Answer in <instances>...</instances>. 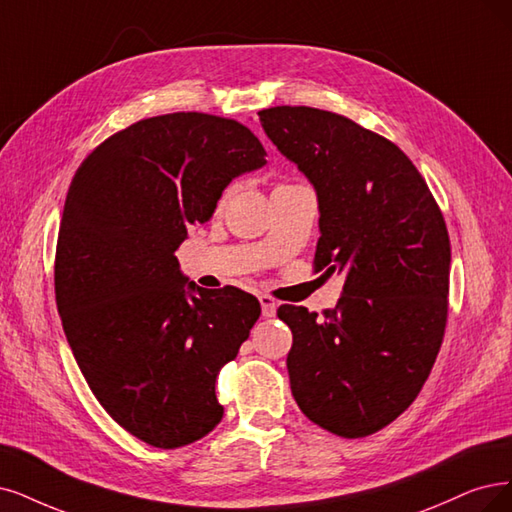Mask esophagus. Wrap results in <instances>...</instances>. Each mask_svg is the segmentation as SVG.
Here are the masks:
<instances>
[{"mask_svg": "<svg viewBox=\"0 0 512 512\" xmlns=\"http://www.w3.org/2000/svg\"><path fill=\"white\" fill-rule=\"evenodd\" d=\"M259 304H261V314L266 318H272L276 314V299L270 295H259Z\"/></svg>", "mask_w": 512, "mask_h": 512, "instance_id": "esophagus-1", "label": "esophagus"}]
</instances>
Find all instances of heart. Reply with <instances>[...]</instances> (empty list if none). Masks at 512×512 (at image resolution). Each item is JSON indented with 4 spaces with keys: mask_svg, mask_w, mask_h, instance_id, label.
Segmentation results:
<instances>
[{
    "mask_svg": "<svg viewBox=\"0 0 512 512\" xmlns=\"http://www.w3.org/2000/svg\"><path fill=\"white\" fill-rule=\"evenodd\" d=\"M276 187H282V185H276ZM230 192H232V187H227V189H223V194H221V198H219V202L223 204L225 200H227V196H230Z\"/></svg>",
    "mask_w": 512,
    "mask_h": 512,
    "instance_id": "heart-1",
    "label": "heart"
}]
</instances>
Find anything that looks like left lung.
Listing matches in <instances>:
<instances>
[{
	"label": "left lung",
	"mask_w": 512,
	"mask_h": 512,
	"mask_svg": "<svg viewBox=\"0 0 512 512\" xmlns=\"http://www.w3.org/2000/svg\"><path fill=\"white\" fill-rule=\"evenodd\" d=\"M272 143L316 187L314 272H344L323 316L285 304L291 392L337 437L382 430L415 401L443 344L451 244L420 170L386 137L339 113L259 111Z\"/></svg>",
	"instance_id": "8db88e82"
}]
</instances>
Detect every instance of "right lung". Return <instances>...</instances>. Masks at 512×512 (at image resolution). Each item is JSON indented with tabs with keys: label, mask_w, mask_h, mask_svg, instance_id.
<instances>
[{
	"label": "right lung",
	"mask_w": 512,
	"mask_h": 512,
	"mask_svg": "<svg viewBox=\"0 0 512 512\" xmlns=\"http://www.w3.org/2000/svg\"><path fill=\"white\" fill-rule=\"evenodd\" d=\"M263 156L244 124L179 111L111 135L71 179L56 306L92 394L151 447L194 443L223 418L217 373L249 337L259 301L236 287L185 286L175 251Z\"/></svg>",
	"instance_id": "obj_1"
}]
</instances>
